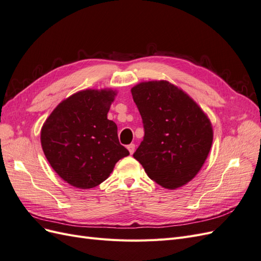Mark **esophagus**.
<instances>
[{
	"mask_svg": "<svg viewBox=\"0 0 261 261\" xmlns=\"http://www.w3.org/2000/svg\"><path fill=\"white\" fill-rule=\"evenodd\" d=\"M127 149H128L129 153H130V154H133V153H134V151H135V145H134V144L128 145V146H127Z\"/></svg>",
	"mask_w": 261,
	"mask_h": 261,
	"instance_id": "esophagus-1",
	"label": "esophagus"
}]
</instances>
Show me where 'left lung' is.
I'll return each instance as SVG.
<instances>
[{
    "instance_id": "8db88e82",
    "label": "left lung",
    "mask_w": 261,
    "mask_h": 261,
    "mask_svg": "<svg viewBox=\"0 0 261 261\" xmlns=\"http://www.w3.org/2000/svg\"><path fill=\"white\" fill-rule=\"evenodd\" d=\"M130 91L145 128L134 158L164 188L187 184L210 152L209 117L185 91L167 81L139 83Z\"/></svg>"
}]
</instances>
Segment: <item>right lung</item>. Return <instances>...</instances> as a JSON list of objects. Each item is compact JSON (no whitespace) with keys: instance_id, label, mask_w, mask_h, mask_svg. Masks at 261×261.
Instances as JSON below:
<instances>
[{"instance_id":"1","label":"right lung","mask_w":261,"mask_h":261,"mask_svg":"<svg viewBox=\"0 0 261 261\" xmlns=\"http://www.w3.org/2000/svg\"><path fill=\"white\" fill-rule=\"evenodd\" d=\"M112 89L78 91L55 108L41 128V146L58 175L76 188H93L111 174L116 162L129 154L108 120L116 96Z\"/></svg>"}]
</instances>
